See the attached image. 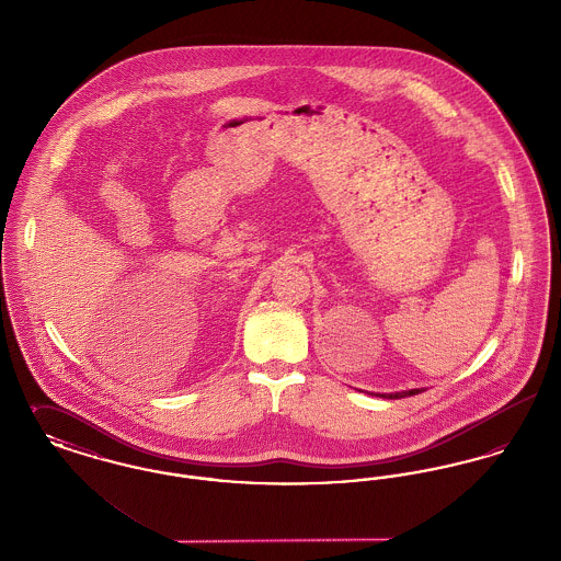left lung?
Instances as JSON below:
<instances>
[{
	"label": "left lung",
	"mask_w": 561,
	"mask_h": 561,
	"mask_svg": "<svg viewBox=\"0 0 561 561\" xmlns=\"http://www.w3.org/2000/svg\"><path fill=\"white\" fill-rule=\"evenodd\" d=\"M425 389H410V391H396V393H373L378 398H385V400H400V398H410V396H416V393H423Z\"/></svg>",
	"instance_id": "1"
}]
</instances>
